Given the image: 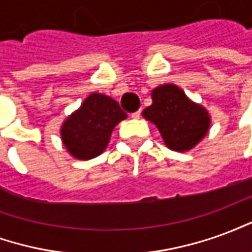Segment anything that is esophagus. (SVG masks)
<instances>
[{
  "label": "esophagus",
  "mask_w": 252,
  "mask_h": 252,
  "mask_svg": "<svg viewBox=\"0 0 252 252\" xmlns=\"http://www.w3.org/2000/svg\"><path fill=\"white\" fill-rule=\"evenodd\" d=\"M140 116H142V112H140V109H139L137 112H135V113H132L131 117H132V119H135V120H136V119H140Z\"/></svg>",
  "instance_id": "34e87169"
}]
</instances>
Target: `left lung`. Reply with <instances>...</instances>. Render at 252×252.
Returning <instances> with one entry per match:
<instances>
[{"label":"left lung","instance_id":"8db88e82","mask_svg":"<svg viewBox=\"0 0 252 252\" xmlns=\"http://www.w3.org/2000/svg\"><path fill=\"white\" fill-rule=\"evenodd\" d=\"M153 104L143 110L144 119L158 126L164 144L178 153L191 150L202 140L211 126L205 108L190 101L184 90L166 83L151 93Z\"/></svg>","mask_w":252,"mask_h":252}]
</instances>
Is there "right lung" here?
<instances>
[{"mask_svg": "<svg viewBox=\"0 0 252 252\" xmlns=\"http://www.w3.org/2000/svg\"><path fill=\"white\" fill-rule=\"evenodd\" d=\"M124 119L126 113L117 101L104 94H90L63 123L62 142L74 158L93 159L104 153L113 128Z\"/></svg>", "mask_w": 252, "mask_h": 252, "instance_id": "right-lung-1", "label": "right lung"}]
</instances>
